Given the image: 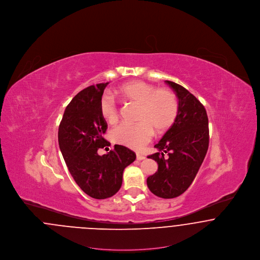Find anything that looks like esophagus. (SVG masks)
Instances as JSON below:
<instances>
[{
    "label": "esophagus",
    "instance_id": "esophagus-1",
    "mask_svg": "<svg viewBox=\"0 0 260 260\" xmlns=\"http://www.w3.org/2000/svg\"><path fill=\"white\" fill-rule=\"evenodd\" d=\"M136 159H137L138 161H142V160H144V159H145V156H144V155H142V154L137 153V154H136Z\"/></svg>",
    "mask_w": 260,
    "mask_h": 260
}]
</instances>
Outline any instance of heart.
Segmentation results:
<instances>
[{"label": "heart", "mask_w": 260, "mask_h": 260, "mask_svg": "<svg viewBox=\"0 0 260 260\" xmlns=\"http://www.w3.org/2000/svg\"><path fill=\"white\" fill-rule=\"evenodd\" d=\"M120 98L138 105V124H123L112 132V140L135 150H141L157 134H164L174 124L178 114L176 95L169 88H157L143 81H132L120 86L115 91ZM101 116L109 123L116 124L120 117L119 106L111 95L100 99Z\"/></svg>", "instance_id": "b5f03b06"}]
</instances>
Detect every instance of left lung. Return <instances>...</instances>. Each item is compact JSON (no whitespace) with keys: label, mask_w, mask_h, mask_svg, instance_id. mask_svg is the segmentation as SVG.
Returning <instances> with one entry per match:
<instances>
[{"label":"left lung","mask_w":260,"mask_h":260,"mask_svg":"<svg viewBox=\"0 0 260 260\" xmlns=\"http://www.w3.org/2000/svg\"><path fill=\"white\" fill-rule=\"evenodd\" d=\"M166 84L178 99V114L173 126L154 146L159 152L147 157L158 162V171L147 178V186L154 195L172 199L183 194L193 182L206 157L210 136L204 105L185 87L171 81Z\"/></svg>","instance_id":"left-lung-1"}]
</instances>
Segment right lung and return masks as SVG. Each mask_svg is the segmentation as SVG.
I'll return each mask as SVG.
<instances>
[{"instance_id": "1", "label": "right lung", "mask_w": 260, "mask_h": 260, "mask_svg": "<svg viewBox=\"0 0 260 260\" xmlns=\"http://www.w3.org/2000/svg\"><path fill=\"white\" fill-rule=\"evenodd\" d=\"M109 83L89 86L66 107L58 127V143L64 161L76 183L89 197L110 198L121 188L124 170L136 160V153L115 145L102 156L99 148L110 146L103 137L107 123L99 102Z\"/></svg>"}]
</instances>
